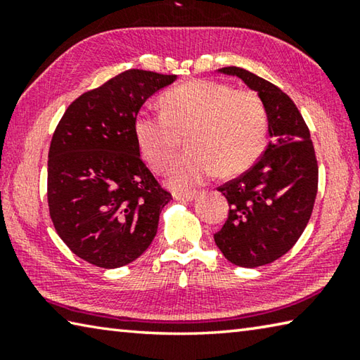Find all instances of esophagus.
<instances>
[{
  "mask_svg": "<svg viewBox=\"0 0 360 360\" xmlns=\"http://www.w3.org/2000/svg\"><path fill=\"white\" fill-rule=\"evenodd\" d=\"M198 192L195 191H188V192H176L174 193V198L179 200V202H191L195 197H197Z\"/></svg>",
  "mask_w": 360,
  "mask_h": 360,
  "instance_id": "esophagus-1",
  "label": "esophagus"
}]
</instances>
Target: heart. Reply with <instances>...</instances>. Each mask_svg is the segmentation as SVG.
<instances>
[{"mask_svg": "<svg viewBox=\"0 0 360 360\" xmlns=\"http://www.w3.org/2000/svg\"><path fill=\"white\" fill-rule=\"evenodd\" d=\"M160 105L163 112H139L133 129L143 157L157 172L172 167L187 136L191 150L169 176L176 187L198 186L217 172L245 173L266 144V109L252 90L197 79L169 89Z\"/></svg>", "mask_w": 360, "mask_h": 360, "instance_id": "b5f03b06", "label": "heart"}]
</instances>
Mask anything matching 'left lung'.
Masks as SVG:
<instances>
[{"mask_svg": "<svg viewBox=\"0 0 360 360\" xmlns=\"http://www.w3.org/2000/svg\"><path fill=\"white\" fill-rule=\"evenodd\" d=\"M238 76L259 94L268 114L270 141L254 165L217 187L229 216L214 241L225 259L254 268L281 257L300 238L318 193V158L295 103L275 84L236 66L221 70Z\"/></svg>", "mask_w": 360, "mask_h": 360, "instance_id": "obj_1", "label": "left lung"}]
</instances>
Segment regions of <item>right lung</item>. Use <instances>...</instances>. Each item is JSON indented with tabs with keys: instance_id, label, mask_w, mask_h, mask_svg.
Returning <instances> with one entry per match:
<instances>
[{
	"instance_id": "1",
	"label": "right lung",
	"mask_w": 360,
	"mask_h": 360,
	"mask_svg": "<svg viewBox=\"0 0 360 360\" xmlns=\"http://www.w3.org/2000/svg\"><path fill=\"white\" fill-rule=\"evenodd\" d=\"M176 75L127 70L71 103L53 131L47 205L77 257L101 268L138 259L154 240L172 193L139 155L135 117Z\"/></svg>"
}]
</instances>
